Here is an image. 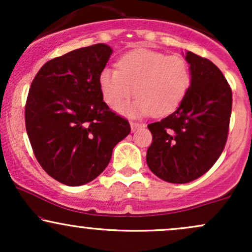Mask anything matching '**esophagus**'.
Listing matches in <instances>:
<instances>
[{
    "label": "esophagus",
    "mask_w": 252,
    "mask_h": 252,
    "mask_svg": "<svg viewBox=\"0 0 252 252\" xmlns=\"http://www.w3.org/2000/svg\"><path fill=\"white\" fill-rule=\"evenodd\" d=\"M130 126H131V131L134 132L135 130H137L138 128H141V126H142V124L137 123V122H130Z\"/></svg>",
    "instance_id": "obj_1"
}]
</instances>
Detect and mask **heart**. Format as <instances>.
Returning <instances> with one entry per match:
<instances>
[{
    "instance_id": "heart-1",
    "label": "heart",
    "mask_w": 252,
    "mask_h": 252,
    "mask_svg": "<svg viewBox=\"0 0 252 252\" xmlns=\"http://www.w3.org/2000/svg\"><path fill=\"white\" fill-rule=\"evenodd\" d=\"M118 70L104 67L98 76L102 97L110 108H116L133 94L134 102L117 111L126 116H166L182 103L190 86L192 74L187 60L181 56L138 48L128 52L117 63Z\"/></svg>"
}]
</instances>
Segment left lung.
Returning a JSON list of instances; mask_svg holds the SVG:
<instances>
[{
    "label": "left lung",
    "mask_w": 252,
    "mask_h": 252,
    "mask_svg": "<svg viewBox=\"0 0 252 252\" xmlns=\"http://www.w3.org/2000/svg\"><path fill=\"white\" fill-rule=\"evenodd\" d=\"M190 86L173 114L148 124L153 142L147 164L156 176L187 184L209 170L224 150L232 110V91L224 74L206 58L186 52Z\"/></svg>",
    "instance_id": "1"
}]
</instances>
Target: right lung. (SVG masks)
<instances>
[{
    "mask_svg": "<svg viewBox=\"0 0 252 252\" xmlns=\"http://www.w3.org/2000/svg\"><path fill=\"white\" fill-rule=\"evenodd\" d=\"M112 54L105 43L78 48L40 68L28 92L26 130L34 155L48 175L82 186L106 168L130 124L112 112L98 86Z\"/></svg>",
    "mask_w": 252,
    "mask_h": 252,
    "instance_id": "right-lung-1",
    "label": "right lung"
}]
</instances>
